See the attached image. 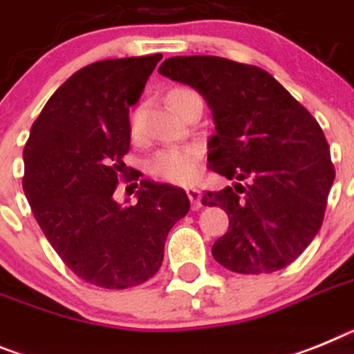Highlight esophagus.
Wrapping results in <instances>:
<instances>
[{"mask_svg":"<svg viewBox=\"0 0 354 354\" xmlns=\"http://www.w3.org/2000/svg\"><path fill=\"white\" fill-rule=\"evenodd\" d=\"M186 195H188V198L192 201V207L193 209H198V207L202 206L201 204V198H202V192L197 188H188L186 189Z\"/></svg>","mask_w":354,"mask_h":354,"instance_id":"1","label":"esophagus"}]
</instances>
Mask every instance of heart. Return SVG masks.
Wrapping results in <instances>:
<instances>
[{
	"mask_svg": "<svg viewBox=\"0 0 354 354\" xmlns=\"http://www.w3.org/2000/svg\"><path fill=\"white\" fill-rule=\"evenodd\" d=\"M195 98L201 96L189 87L177 86L168 91V104L174 111L183 113V109ZM131 134L132 138L141 136V111L134 109L131 114ZM201 148L195 145H184V147H166L157 150L147 162L148 171L157 179L166 180L171 184H192L201 175Z\"/></svg>",
	"mask_w": 354,
	"mask_h": 354,
	"instance_id": "obj_1",
	"label": "heart"
}]
</instances>
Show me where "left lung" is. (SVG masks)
Instances as JSON below:
<instances>
[{
    "mask_svg": "<svg viewBox=\"0 0 354 354\" xmlns=\"http://www.w3.org/2000/svg\"><path fill=\"white\" fill-rule=\"evenodd\" d=\"M162 77L195 87L214 118L209 168L234 188L206 192L229 231L213 258L238 274H270L303 254L324 220L335 179L321 125L276 78L258 66L213 55L171 57Z\"/></svg>",
    "mask_w": 354,
    "mask_h": 354,
    "instance_id": "8db88e82",
    "label": "left lung"
}]
</instances>
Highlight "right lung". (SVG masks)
Returning a JSON list of instances; mask_svg holds the SVG:
<instances>
[{"label":"right lung","instance_id":"add662e5","mask_svg":"<svg viewBox=\"0 0 354 354\" xmlns=\"http://www.w3.org/2000/svg\"><path fill=\"white\" fill-rule=\"evenodd\" d=\"M162 59L98 60L66 80L33 122L23 150V189L46 240L69 270L100 288L143 285L165 241L189 211L184 189L143 180L136 206L113 198L132 180L129 107Z\"/></svg>","mask_w":354,"mask_h":354}]
</instances>
